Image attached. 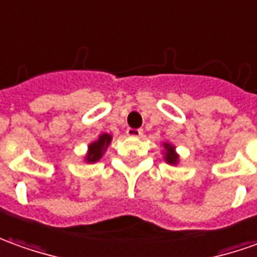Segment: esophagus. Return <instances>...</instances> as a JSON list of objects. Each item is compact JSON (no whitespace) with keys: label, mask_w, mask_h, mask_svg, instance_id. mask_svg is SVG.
I'll return each mask as SVG.
<instances>
[{"label":"esophagus","mask_w":257,"mask_h":257,"mask_svg":"<svg viewBox=\"0 0 257 257\" xmlns=\"http://www.w3.org/2000/svg\"><path fill=\"white\" fill-rule=\"evenodd\" d=\"M125 133H127L128 137H141L143 136V130L141 128H132V127H128Z\"/></svg>","instance_id":"1"}]
</instances>
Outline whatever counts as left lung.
Returning a JSON list of instances; mask_svg holds the SVG:
<instances>
[{
    "instance_id": "1",
    "label": "left lung",
    "mask_w": 257,
    "mask_h": 257,
    "mask_svg": "<svg viewBox=\"0 0 257 257\" xmlns=\"http://www.w3.org/2000/svg\"><path fill=\"white\" fill-rule=\"evenodd\" d=\"M165 148H166V162L168 164H176L178 162V155L175 154L173 151V147H171L169 144H165Z\"/></svg>"
}]
</instances>
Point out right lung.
<instances>
[{"label":"right lung","mask_w":257,"mask_h":257,"mask_svg":"<svg viewBox=\"0 0 257 257\" xmlns=\"http://www.w3.org/2000/svg\"><path fill=\"white\" fill-rule=\"evenodd\" d=\"M110 140L111 137L109 134H102L99 137L98 141H95L93 144H91L89 146V152L86 155L88 162H96V161H99L100 157H102V154H103V151H105V148L109 146Z\"/></svg>","instance_id":"obj_1"}]
</instances>
